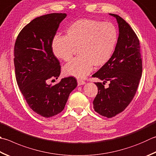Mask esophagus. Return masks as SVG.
<instances>
[{
	"label": "esophagus",
	"mask_w": 156,
	"mask_h": 156,
	"mask_svg": "<svg viewBox=\"0 0 156 156\" xmlns=\"http://www.w3.org/2000/svg\"><path fill=\"white\" fill-rule=\"evenodd\" d=\"M77 83H78V86H81V85H84L86 83V82L83 80H81V79H78Z\"/></svg>",
	"instance_id": "34e87169"
}]
</instances>
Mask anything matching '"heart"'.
Here are the masks:
<instances>
[{"instance_id": "obj_1", "label": "heart", "mask_w": 156, "mask_h": 156, "mask_svg": "<svg viewBox=\"0 0 156 156\" xmlns=\"http://www.w3.org/2000/svg\"><path fill=\"white\" fill-rule=\"evenodd\" d=\"M65 37L56 36L52 42L54 55L65 62L71 60L77 49L79 56L64 66V74L84 78L93 66H104L111 59L115 48L117 31L112 23L81 19L69 26Z\"/></svg>"}]
</instances>
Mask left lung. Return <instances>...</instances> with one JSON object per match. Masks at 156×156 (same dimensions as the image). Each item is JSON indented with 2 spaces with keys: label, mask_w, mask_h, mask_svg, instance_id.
I'll return each mask as SVG.
<instances>
[{
  "label": "left lung",
  "mask_w": 156,
  "mask_h": 156,
  "mask_svg": "<svg viewBox=\"0 0 156 156\" xmlns=\"http://www.w3.org/2000/svg\"><path fill=\"white\" fill-rule=\"evenodd\" d=\"M115 17L119 37L108 62L92 75L102 82L95 84L98 94L93 101L96 112L111 118L122 113L133 101L142 75V58L139 39L130 26L121 17ZM106 83H109L107 87Z\"/></svg>",
  "instance_id": "1"
}]
</instances>
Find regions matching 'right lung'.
Wrapping results in <instances>:
<instances>
[{
  "label": "right lung",
  "instance_id": "obj_1",
  "mask_svg": "<svg viewBox=\"0 0 156 156\" xmlns=\"http://www.w3.org/2000/svg\"><path fill=\"white\" fill-rule=\"evenodd\" d=\"M66 13H49L36 17L20 32L14 46L16 77L31 109L39 115L53 117L61 113L70 92L77 86L73 77L57 79L61 66L52 49V42Z\"/></svg>",
  "mask_w": 156,
  "mask_h": 156
}]
</instances>
